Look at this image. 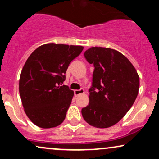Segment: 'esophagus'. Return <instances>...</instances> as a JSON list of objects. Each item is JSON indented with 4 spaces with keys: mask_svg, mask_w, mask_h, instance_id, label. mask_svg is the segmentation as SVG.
Returning a JSON list of instances; mask_svg holds the SVG:
<instances>
[{
    "mask_svg": "<svg viewBox=\"0 0 159 159\" xmlns=\"http://www.w3.org/2000/svg\"><path fill=\"white\" fill-rule=\"evenodd\" d=\"M84 93V90L83 89H80V90H74V93L75 96H78L80 94H83Z\"/></svg>",
    "mask_w": 159,
    "mask_h": 159,
    "instance_id": "34e87169",
    "label": "esophagus"
}]
</instances>
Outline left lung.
I'll use <instances>...</instances> for the list:
<instances>
[{
	"mask_svg": "<svg viewBox=\"0 0 159 159\" xmlns=\"http://www.w3.org/2000/svg\"><path fill=\"white\" fill-rule=\"evenodd\" d=\"M93 64L88 105L81 110L92 126L105 129L117 123L135 101L140 78L135 68L123 54L109 48L92 47L84 52Z\"/></svg>",
	"mask_w": 159,
	"mask_h": 159,
	"instance_id": "obj_1",
	"label": "left lung"
}]
</instances>
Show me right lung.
Here are the masks:
<instances>
[{
	"mask_svg": "<svg viewBox=\"0 0 159 159\" xmlns=\"http://www.w3.org/2000/svg\"><path fill=\"white\" fill-rule=\"evenodd\" d=\"M84 47L49 43L38 47L27 58L19 79V93L27 117L43 129L61 125L74 92L62 85L69 63Z\"/></svg>",
	"mask_w": 159,
	"mask_h": 159,
	"instance_id": "1",
	"label": "right lung"
}]
</instances>
